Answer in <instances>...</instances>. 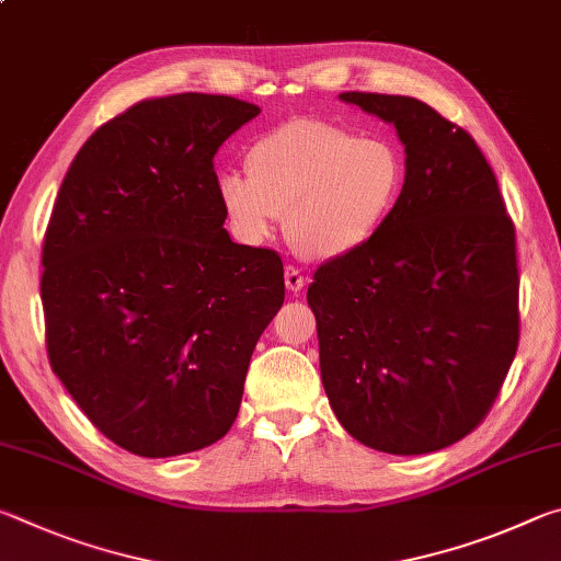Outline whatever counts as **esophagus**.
Here are the masks:
<instances>
[{"mask_svg":"<svg viewBox=\"0 0 561 561\" xmlns=\"http://www.w3.org/2000/svg\"><path fill=\"white\" fill-rule=\"evenodd\" d=\"M284 287H287L291 294H299L304 287H307V279L301 277V272L297 267H287L284 270Z\"/></svg>","mask_w":561,"mask_h":561,"instance_id":"esophagus-1","label":"esophagus"}]
</instances>
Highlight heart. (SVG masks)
<instances>
[{
  "label": "heart",
  "mask_w": 561,
  "mask_h": 561,
  "mask_svg": "<svg viewBox=\"0 0 561 561\" xmlns=\"http://www.w3.org/2000/svg\"><path fill=\"white\" fill-rule=\"evenodd\" d=\"M244 170L215 185L232 232L262 244L287 220L291 247L309 262H336L371 244L405 190V156L391 138L317 118L264 133Z\"/></svg>",
  "instance_id": "b5f03b06"
}]
</instances>
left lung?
I'll return each mask as SVG.
<instances>
[{"label": "left lung", "mask_w": 561, "mask_h": 561, "mask_svg": "<svg viewBox=\"0 0 561 561\" xmlns=\"http://www.w3.org/2000/svg\"><path fill=\"white\" fill-rule=\"evenodd\" d=\"M339 99L396 128L405 190L371 244L309 284L321 383L358 443L435 453L478 428L515 358V225L470 133L417 99Z\"/></svg>", "instance_id": "left-lung-1"}]
</instances>
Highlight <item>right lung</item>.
Here are the masks:
<instances>
[{"instance_id":"right-lung-1","label":"right lung","mask_w":561,"mask_h":561,"mask_svg":"<svg viewBox=\"0 0 561 561\" xmlns=\"http://www.w3.org/2000/svg\"><path fill=\"white\" fill-rule=\"evenodd\" d=\"M260 116L213 93L140 101L76 153L44 237L54 374L140 458L232 428L262 331L284 301L277 252L232 242L213 158Z\"/></svg>"}]
</instances>
